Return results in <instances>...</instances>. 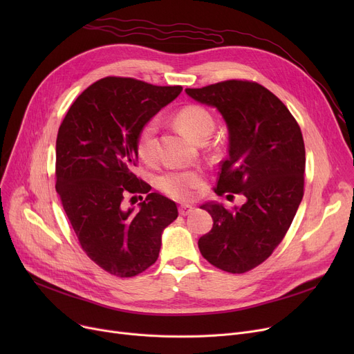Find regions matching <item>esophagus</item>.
<instances>
[{
  "label": "esophagus",
  "instance_id": "1",
  "mask_svg": "<svg viewBox=\"0 0 354 354\" xmlns=\"http://www.w3.org/2000/svg\"><path fill=\"white\" fill-rule=\"evenodd\" d=\"M192 212H194V207L188 205V203H183V205L179 207V214L183 215V216H187V215H189Z\"/></svg>",
  "mask_w": 354,
  "mask_h": 354
}]
</instances>
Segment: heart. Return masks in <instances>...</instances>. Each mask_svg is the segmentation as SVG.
<instances>
[{
  "mask_svg": "<svg viewBox=\"0 0 354 354\" xmlns=\"http://www.w3.org/2000/svg\"><path fill=\"white\" fill-rule=\"evenodd\" d=\"M175 122L182 132L194 142L203 138H209L214 130V119L207 109L189 104L182 107ZM158 124L155 120L147 122L138 136V153L146 163H152L156 159ZM201 185V176L195 171H171L159 179V187L167 195L178 199H187L192 195V189Z\"/></svg>",
  "mask_w": 354,
  "mask_h": 354,
  "instance_id": "obj_1",
  "label": "heart"
}]
</instances>
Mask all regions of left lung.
<instances>
[{
    "mask_svg": "<svg viewBox=\"0 0 354 354\" xmlns=\"http://www.w3.org/2000/svg\"><path fill=\"white\" fill-rule=\"evenodd\" d=\"M185 91L215 107L227 123L228 158L215 192L245 196L234 211L218 202L201 205L214 225L198 247L216 268L243 274L272 254L300 207L306 169L301 130L286 104L258 83L228 80Z\"/></svg>",
    "mask_w": 354,
    "mask_h": 354,
    "instance_id": "1",
    "label": "left lung"
}]
</instances>
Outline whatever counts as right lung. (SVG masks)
<instances>
[{"instance_id":"add662e5","label":"right lung","mask_w":354,"mask_h":354,"mask_svg":"<svg viewBox=\"0 0 354 354\" xmlns=\"http://www.w3.org/2000/svg\"><path fill=\"white\" fill-rule=\"evenodd\" d=\"M180 86L106 77L76 99L55 142V189L80 245L104 271L135 277L155 264L176 203L133 174L140 129L174 102ZM148 196L124 209L126 193Z\"/></svg>"}]
</instances>
